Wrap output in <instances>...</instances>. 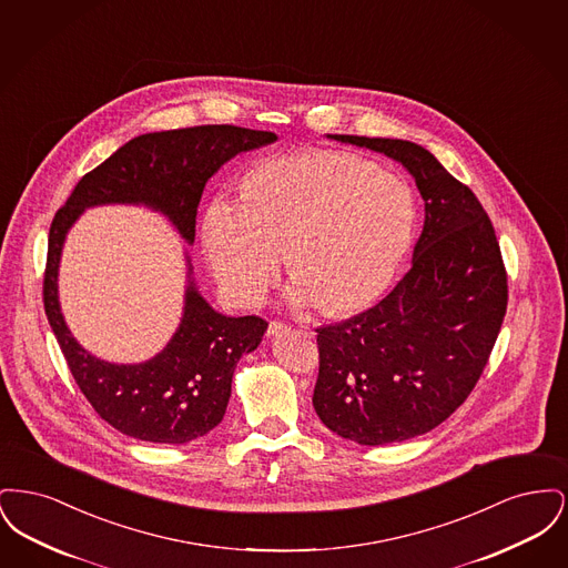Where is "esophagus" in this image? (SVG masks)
Returning a JSON list of instances; mask_svg holds the SVG:
<instances>
[{
    "mask_svg": "<svg viewBox=\"0 0 568 568\" xmlns=\"http://www.w3.org/2000/svg\"><path fill=\"white\" fill-rule=\"evenodd\" d=\"M283 329H287V324H283V322H271V324H268V336H276V334H281Z\"/></svg>",
    "mask_w": 568,
    "mask_h": 568,
    "instance_id": "obj_1",
    "label": "esophagus"
}]
</instances>
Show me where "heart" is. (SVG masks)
Listing matches in <instances>:
<instances>
[{"label":"heart","mask_w":568,"mask_h":568,"mask_svg":"<svg viewBox=\"0 0 568 568\" xmlns=\"http://www.w3.org/2000/svg\"><path fill=\"white\" fill-rule=\"evenodd\" d=\"M415 216V195L400 176L352 153L313 151L253 168L241 200L209 204L202 239L221 290L236 304L264 297L285 248L290 297L341 315L387 287Z\"/></svg>","instance_id":"1"}]
</instances>
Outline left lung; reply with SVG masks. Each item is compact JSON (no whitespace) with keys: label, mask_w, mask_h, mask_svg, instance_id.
I'll return each mask as SVG.
<instances>
[{"label":"left lung","mask_w":568,"mask_h":568,"mask_svg":"<svg viewBox=\"0 0 568 568\" xmlns=\"http://www.w3.org/2000/svg\"><path fill=\"white\" fill-rule=\"evenodd\" d=\"M329 138L403 163L426 202L398 285L315 329L320 419L359 445L403 443L443 424L477 385L507 313V271L481 202L430 151L398 138Z\"/></svg>","instance_id":"left-lung-1"}]
</instances>
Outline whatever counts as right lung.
Masks as SVG:
<instances>
[{
	"label": "right lung",
	"mask_w": 568,
	"mask_h": 568,
	"mask_svg": "<svg viewBox=\"0 0 568 568\" xmlns=\"http://www.w3.org/2000/svg\"><path fill=\"white\" fill-rule=\"evenodd\" d=\"M276 140L236 125H197L142 134L87 172L54 213L44 271V311L54 338L95 413L119 433L149 443L183 445L223 419L232 377L244 353L255 352L268 324L257 315L225 317L197 294L187 257V292L179 329L162 353L142 364H110L82 349L63 322L57 272L68 230L84 209L144 204L172 221L193 243L206 181L243 151Z\"/></svg>",
	"instance_id": "1"
}]
</instances>
